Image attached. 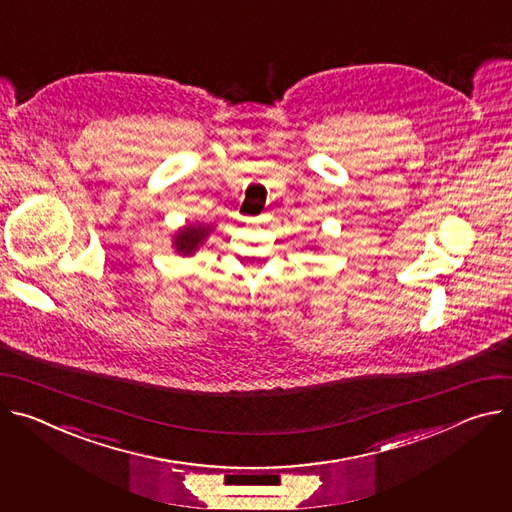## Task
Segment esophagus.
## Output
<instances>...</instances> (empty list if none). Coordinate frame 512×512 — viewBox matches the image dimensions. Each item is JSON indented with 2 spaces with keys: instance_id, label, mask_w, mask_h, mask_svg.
Returning a JSON list of instances; mask_svg holds the SVG:
<instances>
[{
  "instance_id": "esophagus-1",
  "label": "esophagus",
  "mask_w": 512,
  "mask_h": 512,
  "mask_svg": "<svg viewBox=\"0 0 512 512\" xmlns=\"http://www.w3.org/2000/svg\"><path fill=\"white\" fill-rule=\"evenodd\" d=\"M247 222H253V224H255V222H259V220H255V218H249Z\"/></svg>"
}]
</instances>
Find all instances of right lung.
I'll return each mask as SVG.
<instances>
[{
    "mask_svg": "<svg viewBox=\"0 0 512 512\" xmlns=\"http://www.w3.org/2000/svg\"><path fill=\"white\" fill-rule=\"evenodd\" d=\"M212 230H214V224H202V222L183 224L173 235L171 247L177 251V255L190 257L196 251H200V247L206 243Z\"/></svg>",
    "mask_w": 512,
    "mask_h": 512,
    "instance_id": "right-lung-1",
    "label": "right lung"
}]
</instances>
